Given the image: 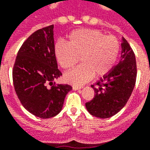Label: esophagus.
<instances>
[{"mask_svg":"<svg viewBox=\"0 0 150 150\" xmlns=\"http://www.w3.org/2000/svg\"><path fill=\"white\" fill-rule=\"evenodd\" d=\"M72 89L74 90H80V89H82V87H81V86H73Z\"/></svg>","mask_w":150,"mask_h":150,"instance_id":"esophagus-1","label":"esophagus"}]
</instances>
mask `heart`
Instances as JSON below:
<instances>
[{"instance_id":"1","label":"heart","mask_w":150,"mask_h":150,"mask_svg":"<svg viewBox=\"0 0 150 150\" xmlns=\"http://www.w3.org/2000/svg\"><path fill=\"white\" fill-rule=\"evenodd\" d=\"M120 44L117 38L105 36L95 29H79L71 32L68 43L58 41L55 45V56L64 69L72 67L79 60L83 64L64 75L67 83L81 86L93 75L104 76L111 71L119 57Z\"/></svg>"}]
</instances>
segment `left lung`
<instances>
[{
    "label": "left lung",
    "instance_id": "obj_1",
    "mask_svg": "<svg viewBox=\"0 0 150 150\" xmlns=\"http://www.w3.org/2000/svg\"><path fill=\"white\" fill-rule=\"evenodd\" d=\"M121 60L95 85L94 98L86 103L89 112L98 118L112 117L119 112L131 97L137 77L135 55L125 38H122Z\"/></svg>",
    "mask_w": 150,
    "mask_h": 150
}]
</instances>
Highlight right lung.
<instances>
[{
	"instance_id": "obj_1",
	"label": "right lung",
	"mask_w": 150,
	"mask_h": 150,
	"mask_svg": "<svg viewBox=\"0 0 150 150\" xmlns=\"http://www.w3.org/2000/svg\"><path fill=\"white\" fill-rule=\"evenodd\" d=\"M60 75L55 56L53 25H50L34 32L17 53L12 79L23 106L39 118L57 116L72 89L67 84L52 83ZM48 84L52 86L48 88Z\"/></svg>"
}]
</instances>
